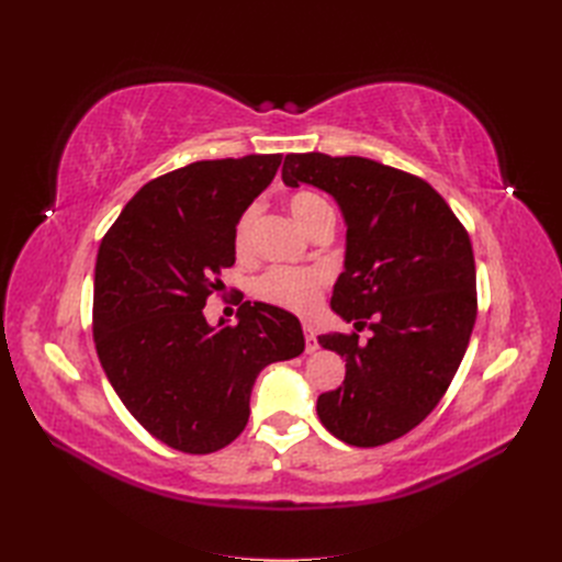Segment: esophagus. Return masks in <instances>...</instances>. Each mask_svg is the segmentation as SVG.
<instances>
[{
    "label": "esophagus",
    "instance_id": "1",
    "mask_svg": "<svg viewBox=\"0 0 562 562\" xmlns=\"http://www.w3.org/2000/svg\"><path fill=\"white\" fill-rule=\"evenodd\" d=\"M302 330H304V339H307V353H314L318 349V342H316V333L314 328L310 326V323H302Z\"/></svg>",
    "mask_w": 562,
    "mask_h": 562
}]
</instances>
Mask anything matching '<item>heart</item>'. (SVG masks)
I'll use <instances>...</instances> for the list:
<instances>
[{"instance_id": "heart-1", "label": "heart", "mask_w": 562, "mask_h": 562, "mask_svg": "<svg viewBox=\"0 0 562 562\" xmlns=\"http://www.w3.org/2000/svg\"><path fill=\"white\" fill-rule=\"evenodd\" d=\"M288 211L295 217V223L310 236L330 234L335 227V209L333 203L312 190H295L288 196ZM258 211L248 206L239 213L232 229V248L239 260L250 258L252 252V225ZM323 283H326V271L321 267H269L255 279L252 293L262 302L274 304V307L304 314L314 310Z\"/></svg>"}]
</instances>
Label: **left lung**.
Wrapping results in <instances>:
<instances>
[{
  "label": "left lung",
  "mask_w": 562,
  "mask_h": 562,
  "mask_svg": "<svg viewBox=\"0 0 562 562\" xmlns=\"http://www.w3.org/2000/svg\"><path fill=\"white\" fill-rule=\"evenodd\" d=\"M281 178L337 199L347 220V258L330 307L358 334L321 335L347 361L342 386L318 396L316 413L356 448L391 443L446 396L479 314L467 227L434 187L366 157L285 155Z\"/></svg>",
  "instance_id": "8db88e82"
}]
</instances>
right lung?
Wrapping results in <instances>:
<instances>
[{
    "label": "right lung",
    "instance_id": "add662e5",
    "mask_svg": "<svg viewBox=\"0 0 562 562\" xmlns=\"http://www.w3.org/2000/svg\"><path fill=\"white\" fill-rule=\"evenodd\" d=\"M281 155L194 161L149 180L98 248L93 339L126 411L168 448L209 454L250 415L255 378L304 351L300 321L241 302L211 328L203 307L234 265L236 217L274 180Z\"/></svg>",
    "mask_w": 562,
    "mask_h": 562
}]
</instances>
